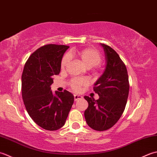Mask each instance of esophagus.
Wrapping results in <instances>:
<instances>
[{
	"label": "esophagus",
	"instance_id": "esophagus-1",
	"mask_svg": "<svg viewBox=\"0 0 157 157\" xmlns=\"http://www.w3.org/2000/svg\"><path fill=\"white\" fill-rule=\"evenodd\" d=\"M74 98H75V101H77V100H81V99H82V97L81 96V95H76V94L74 95Z\"/></svg>",
	"mask_w": 157,
	"mask_h": 157
}]
</instances>
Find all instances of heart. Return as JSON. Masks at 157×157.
Returning a JSON list of instances; mask_svg holds the SVG:
<instances>
[{
    "mask_svg": "<svg viewBox=\"0 0 157 157\" xmlns=\"http://www.w3.org/2000/svg\"><path fill=\"white\" fill-rule=\"evenodd\" d=\"M76 57L87 68H94L98 70L100 67L101 55L97 49L94 48H85L82 49H73L66 54L61 61V68L64 69L69 64L70 57ZM88 81L84 78H74L70 81V86L73 91H79L82 87L88 85Z\"/></svg>",
    "mask_w": 157,
    "mask_h": 157,
    "instance_id": "heart-1",
    "label": "heart"
}]
</instances>
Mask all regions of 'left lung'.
Here are the masks:
<instances>
[{"label":"left lung","instance_id":"left-lung-1","mask_svg":"<svg viewBox=\"0 0 157 157\" xmlns=\"http://www.w3.org/2000/svg\"><path fill=\"white\" fill-rule=\"evenodd\" d=\"M105 57V68L94 84V91L99 99L85 96L89 105L85 111L88 125L96 131L109 129L117 123L125 108L129 83L124 63L115 51L101 44Z\"/></svg>","mask_w":157,"mask_h":157}]
</instances>
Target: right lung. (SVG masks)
<instances>
[{"instance_id":"right-lung-1","label":"right lung","mask_w":157,"mask_h":157,"mask_svg":"<svg viewBox=\"0 0 157 157\" xmlns=\"http://www.w3.org/2000/svg\"><path fill=\"white\" fill-rule=\"evenodd\" d=\"M69 48L49 44L35 51L25 62L21 75L22 98L28 114L44 129L62 127L74 103V95L64 90L53 94L51 85L58 75L61 61Z\"/></svg>"}]
</instances>
